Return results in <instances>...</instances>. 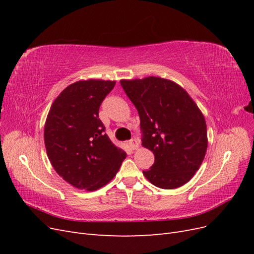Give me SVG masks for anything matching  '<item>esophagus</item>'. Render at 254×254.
Here are the masks:
<instances>
[{"mask_svg":"<svg viewBox=\"0 0 254 254\" xmlns=\"http://www.w3.org/2000/svg\"><path fill=\"white\" fill-rule=\"evenodd\" d=\"M128 145L131 149H136L137 147H139V141H137L136 139H131L128 142Z\"/></svg>","mask_w":254,"mask_h":254,"instance_id":"obj_1","label":"esophagus"}]
</instances>
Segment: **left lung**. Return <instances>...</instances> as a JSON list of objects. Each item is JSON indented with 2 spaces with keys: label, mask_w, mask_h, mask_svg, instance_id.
I'll use <instances>...</instances> for the list:
<instances>
[{
  "label": "left lung",
  "mask_w": 254,
  "mask_h": 254,
  "mask_svg": "<svg viewBox=\"0 0 254 254\" xmlns=\"http://www.w3.org/2000/svg\"><path fill=\"white\" fill-rule=\"evenodd\" d=\"M141 121L142 145L155 155L143 175L160 189L173 190L189 182L199 170L207 148L202 112L178 83L149 76L122 79Z\"/></svg>",
  "instance_id": "left-lung-1"
}]
</instances>
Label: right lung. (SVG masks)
<instances>
[{"mask_svg":"<svg viewBox=\"0 0 254 254\" xmlns=\"http://www.w3.org/2000/svg\"><path fill=\"white\" fill-rule=\"evenodd\" d=\"M115 81L88 79L67 86L51 106L44 144L56 173L74 188L95 190L119 172L126 152L105 133L99 106Z\"/></svg>","mask_w":254,"mask_h":254,"instance_id":"1","label":"right lung"}]
</instances>
